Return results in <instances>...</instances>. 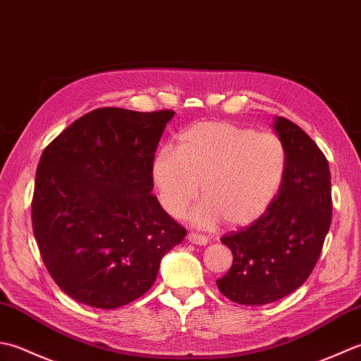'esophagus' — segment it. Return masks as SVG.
Returning a JSON list of instances; mask_svg holds the SVG:
<instances>
[{
  "label": "esophagus",
  "instance_id": "34e87169",
  "mask_svg": "<svg viewBox=\"0 0 361 361\" xmlns=\"http://www.w3.org/2000/svg\"><path fill=\"white\" fill-rule=\"evenodd\" d=\"M187 240L190 243H193V245H200V246L207 245V241H209L207 237H204V235H201V233H195V232H190L187 235Z\"/></svg>",
  "mask_w": 361,
  "mask_h": 361
}]
</instances>
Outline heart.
<instances>
[{"label": "heart", "instance_id": "obj_1", "mask_svg": "<svg viewBox=\"0 0 361 361\" xmlns=\"http://www.w3.org/2000/svg\"><path fill=\"white\" fill-rule=\"evenodd\" d=\"M286 170L283 142L227 121H202L180 132L176 149L161 148L152 160L160 204L173 216L201 190L202 201L188 213L191 223L246 226L274 201Z\"/></svg>", "mask_w": 361, "mask_h": 361}]
</instances>
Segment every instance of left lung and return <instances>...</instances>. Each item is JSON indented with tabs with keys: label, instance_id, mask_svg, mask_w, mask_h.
<instances>
[{
	"label": "left lung",
	"instance_id": "left-lung-1",
	"mask_svg": "<svg viewBox=\"0 0 361 361\" xmlns=\"http://www.w3.org/2000/svg\"><path fill=\"white\" fill-rule=\"evenodd\" d=\"M273 126L286 151L279 193L252 224L221 237L233 262L216 285L241 305H264L298 290L312 274L332 223L326 156L293 121L277 116Z\"/></svg>",
	"mask_w": 361,
	"mask_h": 361
}]
</instances>
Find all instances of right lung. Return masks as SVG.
Listing matches in <instances>:
<instances>
[{
  "label": "right lung",
  "mask_w": 361,
  "mask_h": 361,
  "mask_svg": "<svg viewBox=\"0 0 361 361\" xmlns=\"http://www.w3.org/2000/svg\"><path fill=\"white\" fill-rule=\"evenodd\" d=\"M173 110L101 107L43 151L32 231L48 273L80 304L118 308L148 291L187 231L151 191L152 160Z\"/></svg>",
  "instance_id": "obj_1"
}]
</instances>
